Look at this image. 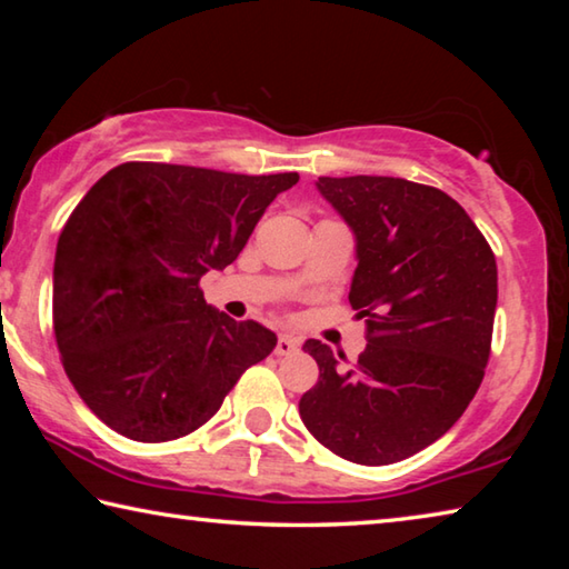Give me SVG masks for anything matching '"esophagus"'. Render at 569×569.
Listing matches in <instances>:
<instances>
[{
	"label": "esophagus",
	"instance_id": "1",
	"mask_svg": "<svg viewBox=\"0 0 569 569\" xmlns=\"http://www.w3.org/2000/svg\"><path fill=\"white\" fill-rule=\"evenodd\" d=\"M296 351H298V341L293 339V336H288V333L278 336V343H276V353L278 356H291Z\"/></svg>",
	"mask_w": 569,
	"mask_h": 569
}]
</instances>
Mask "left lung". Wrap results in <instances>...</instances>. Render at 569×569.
Returning <instances> with one entry per match:
<instances>
[{"instance_id":"1","label":"left lung","mask_w":569,"mask_h":569,"mask_svg":"<svg viewBox=\"0 0 569 569\" xmlns=\"http://www.w3.org/2000/svg\"><path fill=\"white\" fill-rule=\"evenodd\" d=\"M316 190L356 240L349 301L369 343L353 366L303 343L319 381L306 429L356 465H393L445 437L485 377L497 308L495 253L467 210L403 178H319Z\"/></svg>"}]
</instances>
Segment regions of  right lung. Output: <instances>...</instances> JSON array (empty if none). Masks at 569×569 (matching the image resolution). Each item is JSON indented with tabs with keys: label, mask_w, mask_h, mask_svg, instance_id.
Instances as JSON below:
<instances>
[{
	"label": "right lung",
	"mask_w": 569,
	"mask_h": 569,
	"mask_svg": "<svg viewBox=\"0 0 569 569\" xmlns=\"http://www.w3.org/2000/svg\"><path fill=\"white\" fill-rule=\"evenodd\" d=\"M296 182L168 162H124L94 182L52 273L57 346L94 417L134 441L186 437L276 349L271 329L206 303L198 281L236 261Z\"/></svg>",
	"instance_id": "right-lung-1"
}]
</instances>
